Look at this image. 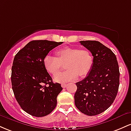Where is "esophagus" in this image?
Listing matches in <instances>:
<instances>
[{
    "label": "esophagus",
    "mask_w": 131,
    "mask_h": 131,
    "mask_svg": "<svg viewBox=\"0 0 131 131\" xmlns=\"http://www.w3.org/2000/svg\"><path fill=\"white\" fill-rule=\"evenodd\" d=\"M61 87H62L63 88H65L66 87H67V84H61Z\"/></svg>",
    "instance_id": "1"
}]
</instances>
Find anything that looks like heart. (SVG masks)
Returning <instances> with one entry per match:
<instances>
[{
	"label": "heart",
	"instance_id": "obj_1",
	"mask_svg": "<svg viewBox=\"0 0 131 131\" xmlns=\"http://www.w3.org/2000/svg\"><path fill=\"white\" fill-rule=\"evenodd\" d=\"M56 58L46 55L43 58V65L47 71L55 76L65 64L67 70L64 73L54 77L57 82H66L79 78H84L90 73L94 64V57L88 49H80L74 47H66L55 52Z\"/></svg>",
	"mask_w": 131,
	"mask_h": 131
}]
</instances>
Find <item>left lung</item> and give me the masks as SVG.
I'll use <instances>...</instances> for the list:
<instances>
[{
	"label": "left lung",
	"instance_id": "left-lung-1",
	"mask_svg": "<svg viewBox=\"0 0 131 131\" xmlns=\"http://www.w3.org/2000/svg\"><path fill=\"white\" fill-rule=\"evenodd\" d=\"M94 57L90 73L76 82L74 103L78 109L88 116L100 114L113 103L119 85V70L115 53L96 40H82Z\"/></svg>",
	"mask_w": 131,
	"mask_h": 131
}]
</instances>
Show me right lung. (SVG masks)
<instances>
[{
    "label": "right lung",
    "mask_w": 131,
    "mask_h": 131,
    "mask_svg": "<svg viewBox=\"0 0 131 131\" xmlns=\"http://www.w3.org/2000/svg\"><path fill=\"white\" fill-rule=\"evenodd\" d=\"M63 42L32 40L16 54L12 68L11 81L15 97L21 108L29 115L42 117L56 107L61 84L53 83L44 65L43 58Z\"/></svg>",
    "instance_id": "add662e5"
}]
</instances>
